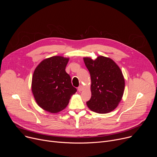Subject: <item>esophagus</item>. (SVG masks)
I'll list each match as a JSON object with an SVG mask.
<instances>
[{"label": "esophagus", "instance_id": "1", "mask_svg": "<svg viewBox=\"0 0 157 157\" xmlns=\"http://www.w3.org/2000/svg\"><path fill=\"white\" fill-rule=\"evenodd\" d=\"M83 86H82V85H80L78 88V90L79 92H81V91H83Z\"/></svg>", "mask_w": 157, "mask_h": 157}]
</instances>
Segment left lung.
<instances>
[{"mask_svg":"<svg viewBox=\"0 0 157 157\" xmlns=\"http://www.w3.org/2000/svg\"><path fill=\"white\" fill-rule=\"evenodd\" d=\"M91 76L92 96L86 102L88 108L105 114L117 108L125 89V79L119 66L111 59L98 56L95 60L84 57Z\"/></svg>","mask_w":157,"mask_h":157,"instance_id":"8db88e82","label":"left lung"}]
</instances>
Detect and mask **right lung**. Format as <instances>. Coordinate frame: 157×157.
Wrapping results in <instances>:
<instances>
[{"mask_svg": "<svg viewBox=\"0 0 157 157\" xmlns=\"http://www.w3.org/2000/svg\"><path fill=\"white\" fill-rule=\"evenodd\" d=\"M69 58L53 56L41 61L32 79V92L37 105L46 111L57 113L63 110L77 91L65 72Z\"/></svg>", "mask_w": 157, "mask_h": 157, "instance_id": "add662e5", "label": "right lung"}]
</instances>
